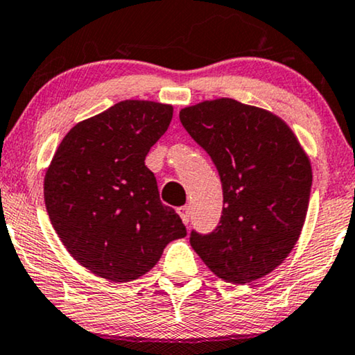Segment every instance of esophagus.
Listing matches in <instances>:
<instances>
[{"mask_svg": "<svg viewBox=\"0 0 355 355\" xmlns=\"http://www.w3.org/2000/svg\"><path fill=\"white\" fill-rule=\"evenodd\" d=\"M178 214H179V217H181L182 222L187 225L189 220H191V209H189L187 205H182L178 209Z\"/></svg>", "mask_w": 355, "mask_h": 355, "instance_id": "1", "label": "esophagus"}]
</instances>
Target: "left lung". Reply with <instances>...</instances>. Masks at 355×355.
Here are the masks:
<instances>
[{"label":"left lung","instance_id":"obj_1","mask_svg":"<svg viewBox=\"0 0 355 355\" xmlns=\"http://www.w3.org/2000/svg\"><path fill=\"white\" fill-rule=\"evenodd\" d=\"M182 127L217 166L223 210L191 246L215 275L250 284L282 264L305 223L311 164L295 133L268 110L222 98L179 112Z\"/></svg>","mask_w":355,"mask_h":355}]
</instances>
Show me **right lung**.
<instances>
[{
  "instance_id": "obj_1",
  "label": "right lung",
  "mask_w": 355,
  "mask_h": 355,
  "mask_svg": "<svg viewBox=\"0 0 355 355\" xmlns=\"http://www.w3.org/2000/svg\"><path fill=\"white\" fill-rule=\"evenodd\" d=\"M171 119L168 104H114L67 133L45 174V207L63 246L110 282L146 274L169 241L187 234L145 166Z\"/></svg>"
}]
</instances>
